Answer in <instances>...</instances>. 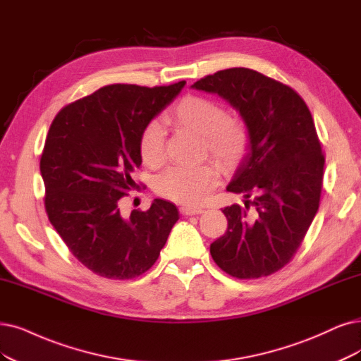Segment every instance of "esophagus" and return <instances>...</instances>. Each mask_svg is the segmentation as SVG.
Listing matches in <instances>:
<instances>
[{
  "instance_id": "1",
  "label": "esophagus",
  "mask_w": 361,
  "mask_h": 361,
  "mask_svg": "<svg viewBox=\"0 0 361 361\" xmlns=\"http://www.w3.org/2000/svg\"><path fill=\"white\" fill-rule=\"evenodd\" d=\"M202 211H204L202 208H197V207H189V205L180 207V212L183 216H196V214H201Z\"/></svg>"
}]
</instances>
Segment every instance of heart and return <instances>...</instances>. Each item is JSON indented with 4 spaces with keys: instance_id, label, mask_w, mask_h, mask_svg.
<instances>
[{
    "instance_id": "heart-1",
    "label": "heart",
    "mask_w": 361,
    "mask_h": 361,
    "mask_svg": "<svg viewBox=\"0 0 361 361\" xmlns=\"http://www.w3.org/2000/svg\"><path fill=\"white\" fill-rule=\"evenodd\" d=\"M168 120L178 128L202 135L204 150L217 162L232 169L241 164L248 152L251 130L247 120L229 114L226 106L202 95H185L168 113ZM140 156L142 162L157 168L165 160L164 130L156 120L147 123L140 135ZM220 181V169L211 162L197 166H169L154 178L157 195L171 201L196 205Z\"/></svg>"
}]
</instances>
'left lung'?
Masks as SVG:
<instances>
[{
	"label": "left lung",
	"mask_w": 361,
	"mask_h": 361,
	"mask_svg": "<svg viewBox=\"0 0 361 361\" xmlns=\"http://www.w3.org/2000/svg\"><path fill=\"white\" fill-rule=\"evenodd\" d=\"M193 87L228 99L251 130L228 192L252 201L223 209L228 231L211 244L212 260L238 279L269 276L296 255L319 207L324 153L312 114L295 89L250 68L217 71Z\"/></svg>",
	"instance_id": "left-lung-1"
}]
</instances>
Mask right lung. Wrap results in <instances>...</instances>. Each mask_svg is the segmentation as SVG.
<instances>
[{
	"mask_svg": "<svg viewBox=\"0 0 361 361\" xmlns=\"http://www.w3.org/2000/svg\"><path fill=\"white\" fill-rule=\"evenodd\" d=\"M184 83L104 86L65 105L50 125L39 159L47 217L71 255L102 278L149 271L178 220L176 205L164 199L129 217L118 204L135 188L141 130Z\"/></svg>",
	"mask_w": 361,
	"mask_h": 361,
	"instance_id": "add662e5",
	"label": "right lung"
}]
</instances>
